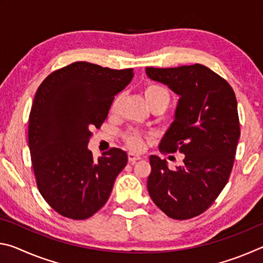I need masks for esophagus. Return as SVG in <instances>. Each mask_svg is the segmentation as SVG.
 Listing matches in <instances>:
<instances>
[{
    "label": "esophagus",
    "mask_w": 263,
    "mask_h": 263,
    "mask_svg": "<svg viewBox=\"0 0 263 263\" xmlns=\"http://www.w3.org/2000/svg\"><path fill=\"white\" fill-rule=\"evenodd\" d=\"M138 160H141V157L140 155L138 154H135V153H128V161H130V163H136Z\"/></svg>",
    "instance_id": "1"
}]
</instances>
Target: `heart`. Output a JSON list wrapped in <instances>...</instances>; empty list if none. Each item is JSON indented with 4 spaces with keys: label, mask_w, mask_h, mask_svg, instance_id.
I'll list each match as a JSON object with an SVG mask.
<instances>
[{
    "label": "heart",
    "mask_w": 263,
    "mask_h": 263,
    "mask_svg": "<svg viewBox=\"0 0 263 263\" xmlns=\"http://www.w3.org/2000/svg\"><path fill=\"white\" fill-rule=\"evenodd\" d=\"M144 95H145L146 101H147L148 105L151 103H153V102L158 101V100H167V101H169L168 92L164 90L163 88L159 87V86H154V84H148V86L145 88ZM117 103H118V99L114 101L111 109L115 110L116 106H117ZM125 139H126V142L128 144V146H130L132 149H141V147H142V138L138 132H135V131L127 132L126 136H125Z\"/></svg>",
    "instance_id": "1"
}]
</instances>
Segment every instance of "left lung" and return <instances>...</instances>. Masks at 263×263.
<instances>
[{
	"label": "left lung",
	"mask_w": 263,
	"mask_h": 263,
	"mask_svg": "<svg viewBox=\"0 0 263 263\" xmlns=\"http://www.w3.org/2000/svg\"><path fill=\"white\" fill-rule=\"evenodd\" d=\"M146 75L180 96L160 147L184 154L176 169L151 155L148 193L168 217L189 219L205 211L228 183L240 137L237 99L224 79L199 64L147 67Z\"/></svg>",
	"instance_id": "left-lung-1"
}]
</instances>
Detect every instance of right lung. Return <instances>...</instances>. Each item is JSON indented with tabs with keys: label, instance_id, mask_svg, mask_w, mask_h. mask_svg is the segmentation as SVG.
<instances>
[{
	"label": "right lung",
	"instance_id": "right-lung-1",
	"mask_svg": "<svg viewBox=\"0 0 263 263\" xmlns=\"http://www.w3.org/2000/svg\"><path fill=\"white\" fill-rule=\"evenodd\" d=\"M133 75L132 68L79 61L48 75L35 92L29 117L31 161L39 193L61 216L91 217L126 166L125 151L111 148L95 160L88 142Z\"/></svg>",
	"mask_w": 263,
	"mask_h": 263
}]
</instances>
